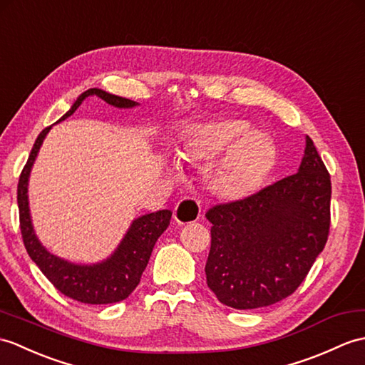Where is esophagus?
<instances>
[{
	"instance_id": "esophagus-1",
	"label": "esophagus",
	"mask_w": 365,
	"mask_h": 365,
	"mask_svg": "<svg viewBox=\"0 0 365 365\" xmlns=\"http://www.w3.org/2000/svg\"><path fill=\"white\" fill-rule=\"evenodd\" d=\"M200 210L202 207L197 200H194L191 197H183L174 208L175 222L180 225L196 222L200 217Z\"/></svg>"
}]
</instances>
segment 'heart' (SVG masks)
I'll return each mask as SVG.
<instances>
[{
    "instance_id": "b5f03b06",
    "label": "heart",
    "mask_w": 365,
    "mask_h": 365,
    "mask_svg": "<svg viewBox=\"0 0 365 365\" xmlns=\"http://www.w3.org/2000/svg\"><path fill=\"white\" fill-rule=\"evenodd\" d=\"M179 157L188 163L211 158L205 169L210 192L222 200H241L264 185L277 163V146L270 135L250 129L244 120L222 118L183 129Z\"/></svg>"
}]
</instances>
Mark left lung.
<instances>
[{"mask_svg": "<svg viewBox=\"0 0 365 365\" xmlns=\"http://www.w3.org/2000/svg\"><path fill=\"white\" fill-rule=\"evenodd\" d=\"M331 180L314 143L299 173L252 196L211 207L207 284L235 309L269 307L307 278L329 233Z\"/></svg>", "mask_w": 365, "mask_h": 365, "instance_id": "1", "label": "left lung"}]
</instances>
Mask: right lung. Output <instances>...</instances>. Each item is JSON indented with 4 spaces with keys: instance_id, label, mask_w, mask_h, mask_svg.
<instances>
[{
    "instance_id": "obj_1",
    "label": "right lung",
    "mask_w": 365,
    "mask_h": 365,
    "mask_svg": "<svg viewBox=\"0 0 365 365\" xmlns=\"http://www.w3.org/2000/svg\"><path fill=\"white\" fill-rule=\"evenodd\" d=\"M91 95H96L98 98L104 99L107 104L118 108H130L138 106L135 101L110 95V93L99 88H90L82 93L73 107L58 121H63L65 118L71 116L82 104V101ZM49 129L51 125L41 130L36 143H34L28 162L20 174L19 190H16L20 230L24 247H26L28 255L38 266L43 275L53 283L57 291H61L66 297L88 304L121 302L129 297L135 287L138 286L140 278L149 262L152 249H154L160 235L166 230L169 222H171L173 213L169 210H160L157 213H149L135 219L124 240L113 252V255L103 262H98V264H74V262L65 261L49 253L34 233L28 202V179L31 168L36 162L38 149Z\"/></svg>"
}]
</instances>
